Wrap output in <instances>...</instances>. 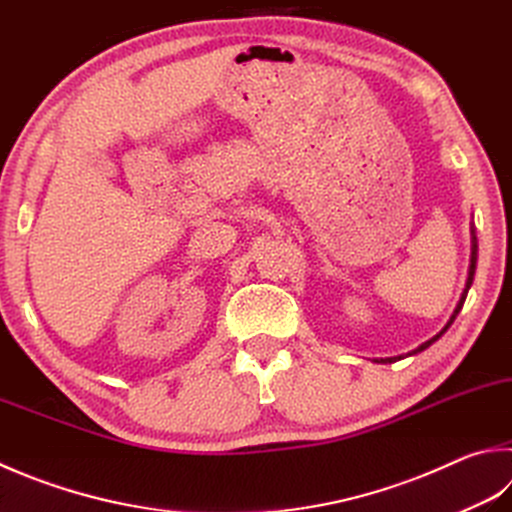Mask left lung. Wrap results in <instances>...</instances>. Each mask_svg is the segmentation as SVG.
Listing matches in <instances>:
<instances>
[{
    "mask_svg": "<svg viewBox=\"0 0 512 512\" xmlns=\"http://www.w3.org/2000/svg\"><path fill=\"white\" fill-rule=\"evenodd\" d=\"M475 269H477V236H475V227H470V267H468L466 287H464V292H461V298H459V303H457V307H455V312H452V316L448 318V323L441 327V332H437V334L432 336V339H428L426 343H421V345L417 347V350L408 352V356L423 352V350H426V347H430L432 343L439 341L443 334H446V330H448V327L452 325V321H455L457 314L461 312V307H464V301H466V296H468V289H470V285H472V278H475ZM401 359H403V356H388V359H374V363H394V361H401Z\"/></svg>",
    "mask_w": 512,
    "mask_h": 512,
    "instance_id": "obj_1",
    "label": "left lung"
}]
</instances>
